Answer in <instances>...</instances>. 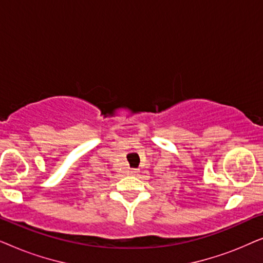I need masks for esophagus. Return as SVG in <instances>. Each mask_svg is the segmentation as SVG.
I'll return each instance as SVG.
<instances>
[{
    "instance_id": "34e87169",
    "label": "esophagus",
    "mask_w": 263,
    "mask_h": 263,
    "mask_svg": "<svg viewBox=\"0 0 263 263\" xmlns=\"http://www.w3.org/2000/svg\"><path fill=\"white\" fill-rule=\"evenodd\" d=\"M132 172H134V170H133V171H132Z\"/></svg>"
}]
</instances>
